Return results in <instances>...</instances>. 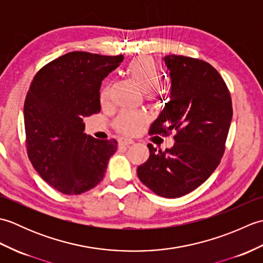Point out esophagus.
<instances>
[{
    "label": "esophagus",
    "instance_id": "34e87169",
    "mask_svg": "<svg viewBox=\"0 0 263 263\" xmlns=\"http://www.w3.org/2000/svg\"><path fill=\"white\" fill-rule=\"evenodd\" d=\"M133 141L132 139H130V138H120L119 139V144L121 147H127V146H130V144H132Z\"/></svg>",
    "mask_w": 263,
    "mask_h": 263
}]
</instances>
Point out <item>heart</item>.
I'll list each match as a JSON object with an SVG mask.
<instances>
[{
	"mask_svg": "<svg viewBox=\"0 0 263 263\" xmlns=\"http://www.w3.org/2000/svg\"><path fill=\"white\" fill-rule=\"evenodd\" d=\"M126 72L139 86H140L148 99H156L160 93L158 82L161 79V72L155 61L150 58H137L128 62ZM109 82H104L100 88V102L105 103L109 97ZM147 116L141 111L122 110L115 120V127L124 135H136L141 130Z\"/></svg>",
	"mask_w": 263,
	"mask_h": 263,
	"instance_id": "heart-1",
	"label": "heart"
}]
</instances>
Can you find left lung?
Returning <instances> with one entry per match:
<instances>
[{
	"label": "left lung",
	"instance_id": "left-lung-1",
	"mask_svg": "<svg viewBox=\"0 0 263 263\" xmlns=\"http://www.w3.org/2000/svg\"><path fill=\"white\" fill-rule=\"evenodd\" d=\"M172 89L149 135L170 136L171 149L148 144L150 156L138 167L140 181L164 198H180L214 173L225 153L233 107L231 93L218 71L202 60L167 55Z\"/></svg>",
	"mask_w": 263,
	"mask_h": 263
}]
</instances>
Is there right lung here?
Returning a JSON list of instances; mask_svg holds the SVG:
<instances>
[{
    "mask_svg": "<svg viewBox=\"0 0 263 263\" xmlns=\"http://www.w3.org/2000/svg\"><path fill=\"white\" fill-rule=\"evenodd\" d=\"M124 59L71 52L39 70L24 105L26 146L33 168L64 194L103 180L117 141L87 136L83 117L100 111V85Z\"/></svg>",
    "mask_w": 263,
    "mask_h": 263,
    "instance_id": "right-lung-1",
    "label": "right lung"
}]
</instances>
